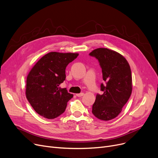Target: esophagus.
<instances>
[{
	"label": "esophagus",
	"mask_w": 158,
	"mask_h": 158,
	"mask_svg": "<svg viewBox=\"0 0 158 158\" xmlns=\"http://www.w3.org/2000/svg\"><path fill=\"white\" fill-rule=\"evenodd\" d=\"M84 95V93H80V94H77L76 96L77 97H82V96Z\"/></svg>",
	"instance_id": "obj_1"
}]
</instances>
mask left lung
Here are the masks:
<instances>
[{"instance_id":"left-lung-1","label":"left lung","mask_w":158,"mask_h":158,"mask_svg":"<svg viewBox=\"0 0 158 158\" xmlns=\"http://www.w3.org/2000/svg\"><path fill=\"white\" fill-rule=\"evenodd\" d=\"M90 56L98 59L106 83L101 85L103 94L96 95L92 113L99 119L110 121L121 113L132 94L131 70L127 59L115 51L99 48Z\"/></svg>"}]
</instances>
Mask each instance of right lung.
<instances>
[{"label": "right lung", "instance_id": "obj_1", "mask_svg": "<svg viewBox=\"0 0 158 158\" xmlns=\"http://www.w3.org/2000/svg\"><path fill=\"white\" fill-rule=\"evenodd\" d=\"M78 56L77 53L50 52L31 69L26 79V96L40 115L52 119L65 111L73 94L59 85L65 80L67 65Z\"/></svg>", "mask_w": 158, "mask_h": 158}]
</instances>
